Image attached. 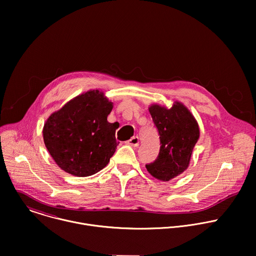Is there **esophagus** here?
<instances>
[{"instance_id": "1", "label": "esophagus", "mask_w": 256, "mask_h": 256, "mask_svg": "<svg viewBox=\"0 0 256 256\" xmlns=\"http://www.w3.org/2000/svg\"><path fill=\"white\" fill-rule=\"evenodd\" d=\"M126 144H130V146H132L136 148V146H138V144H140V140H138V136H132L130 140H128L126 142Z\"/></svg>"}]
</instances>
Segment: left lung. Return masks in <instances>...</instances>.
I'll use <instances>...</instances> for the list:
<instances>
[{
	"mask_svg": "<svg viewBox=\"0 0 256 256\" xmlns=\"http://www.w3.org/2000/svg\"><path fill=\"white\" fill-rule=\"evenodd\" d=\"M148 112L158 130L160 148L158 158L146 168L154 178L168 182L188 168L200 138L199 124L188 108L177 100L170 108L152 104Z\"/></svg>",
	"mask_w": 256,
	"mask_h": 256,
	"instance_id": "1",
	"label": "left lung"
}]
</instances>
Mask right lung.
<instances>
[{
	"instance_id": "obj_1",
	"label": "right lung",
	"mask_w": 256,
	"mask_h": 256,
	"mask_svg": "<svg viewBox=\"0 0 256 256\" xmlns=\"http://www.w3.org/2000/svg\"><path fill=\"white\" fill-rule=\"evenodd\" d=\"M114 102L98 90L83 92L50 114L43 126L44 144L64 172L92 176L102 170L118 144L116 128L108 122Z\"/></svg>"
}]
</instances>
